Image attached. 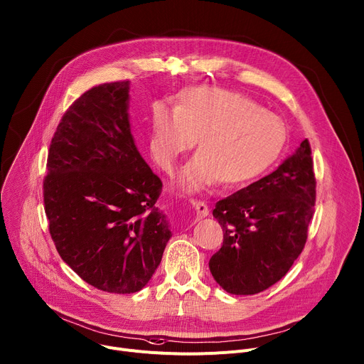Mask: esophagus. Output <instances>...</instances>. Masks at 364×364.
Masks as SVG:
<instances>
[{"mask_svg":"<svg viewBox=\"0 0 364 364\" xmlns=\"http://www.w3.org/2000/svg\"><path fill=\"white\" fill-rule=\"evenodd\" d=\"M191 205H193V208L196 210L197 218H205V216L209 215V208H208V205L205 202H202V200H193Z\"/></svg>","mask_w":364,"mask_h":364,"instance_id":"esophagus-1","label":"esophagus"}]
</instances>
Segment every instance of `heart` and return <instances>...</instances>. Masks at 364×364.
<instances>
[{
    "mask_svg": "<svg viewBox=\"0 0 364 364\" xmlns=\"http://www.w3.org/2000/svg\"><path fill=\"white\" fill-rule=\"evenodd\" d=\"M196 139L199 155L180 176V186L188 191L216 180L223 187L255 180L279 158L286 129L274 113L222 88L188 90L176 110L154 106L149 149L162 170L173 171Z\"/></svg>",
    "mask_w": 364,
    "mask_h": 364,
    "instance_id": "b5f03b06",
    "label": "heart"
}]
</instances>
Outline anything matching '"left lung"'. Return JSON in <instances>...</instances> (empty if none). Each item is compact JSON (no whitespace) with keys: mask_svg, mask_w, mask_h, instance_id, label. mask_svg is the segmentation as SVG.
I'll list each match as a JSON object with an SVG mask.
<instances>
[{"mask_svg":"<svg viewBox=\"0 0 364 364\" xmlns=\"http://www.w3.org/2000/svg\"><path fill=\"white\" fill-rule=\"evenodd\" d=\"M311 154L305 139L276 171L216 202L223 244L209 269L228 293L269 289L305 248L316 199Z\"/></svg>","mask_w":364,"mask_h":364,"instance_id":"obj_1","label":"left lung"}]
</instances>
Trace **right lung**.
<instances>
[{
    "instance_id": "obj_1",
    "label": "right lung",
    "mask_w": 364,
    "mask_h": 364,
    "mask_svg": "<svg viewBox=\"0 0 364 364\" xmlns=\"http://www.w3.org/2000/svg\"><path fill=\"white\" fill-rule=\"evenodd\" d=\"M129 81L95 85L62 116L48 154L43 203L60 258L88 284L139 291L171 230L156 208L162 181L130 134Z\"/></svg>"
}]
</instances>
